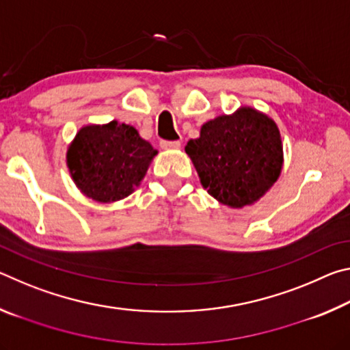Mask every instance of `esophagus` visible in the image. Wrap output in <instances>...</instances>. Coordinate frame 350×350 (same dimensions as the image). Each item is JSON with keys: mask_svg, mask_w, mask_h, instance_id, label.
<instances>
[{"mask_svg": "<svg viewBox=\"0 0 350 350\" xmlns=\"http://www.w3.org/2000/svg\"><path fill=\"white\" fill-rule=\"evenodd\" d=\"M161 146H162V150H179V148H180V142H167V140H162V142H161Z\"/></svg>", "mask_w": 350, "mask_h": 350, "instance_id": "34e87169", "label": "esophagus"}]
</instances>
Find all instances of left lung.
I'll return each mask as SVG.
<instances>
[{
  "label": "left lung",
  "mask_w": 350,
  "mask_h": 350,
  "mask_svg": "<svg viewBox=\"0 0 350 350\" xmlns=\"http://www.w3.org/2000/svg\"><path fill=\"white\" fill-rule=\"evenodd\" d=\"M185 152L210 196L230 208L258 202L273 187L284 163L280 128L252 106L204 123Z\"/></svg>",
  "instance_id": "obj_1"
}]
</instances>
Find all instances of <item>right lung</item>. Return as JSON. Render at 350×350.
<instances>
[{
  "instance_id": "right-lung-1",
  "label": "right lung",
  "mask_w": 350,
  "mask_h": 350,
  "mask_svg": "<svg viewBox=\"0 0 350 350\" xmlns=\"http://www.w3.org/2000/svg\"><path fill=\"white\" fill-rule=\"evenodd\" d=\"M157 150L131 125L112 120L80 128L66 152L75 187L100 204L117 202L140 185Z\"/></svg>"
}]
</instances>
